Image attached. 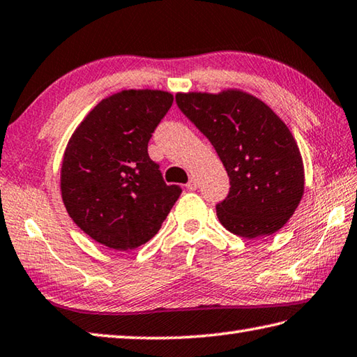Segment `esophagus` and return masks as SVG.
Instances as JSON below:
<instances>
[{
	"label": "esophagus",
	"instance_id": "esophagus-1",
	"mask_svg": "<svg viewBox=\"0 0 357 357\" xmlns=\"http://www.w3.org/2000/svg\"><path fill=\"white\" fill-rule=\"evenodd\" d=\"M187 190H197V179L195 178H190V181H189V183H187Z\"/></svg>",
	"mask_w": 357,
	"mask_h": 357
}]
</instances>
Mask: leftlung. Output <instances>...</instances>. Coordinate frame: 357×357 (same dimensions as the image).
I'll return each mask as SVG.
<instances>
[{
  "instance_id": "8db88e82",
  "label": "left lung",
  "mask_w": 357,
  "mask_h": 357,
  "mask_svg": "<svg viewBox=\"0 0 357 357\" xmlns=\"http://www.w3.org/2000/svg\"><path fill=\"white\" fill-rule=\"evenodd\" d=\"M176 105L215 148L228 172L229 193L215 207L220 223L246 238L281 229L304 190L301 154L284 121L241 90L178 93Z\"/></svg>"
}]
</instances>
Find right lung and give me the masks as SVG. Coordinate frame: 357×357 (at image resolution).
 I'll list each match as a JSON object with an SVG mask.
<instances>
[{"label": "right lung", "instance_id": "right-lung-1", "mask_svg": "<svg viewBox=\"0 0 357 357\" xmlns=\"http://www.w3.org/2000/svg\"><path fill=\"white\" fill-rule=\"evenodd\" d=\"M173 95L123 90L102 100L70 139L61 190L73 222L109 248L128 251L158 234L181 195L167 185L148 142L170 111Z\"/></svg>", "mask_w": 357, "mask_h": 357}]
</instances>
